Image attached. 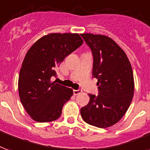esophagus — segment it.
Masks as SVG:
<instances>
[{
  "label": "esophagus",
  "mask_w": 150,
  "mask_h": 150,
  "mask_svg": "<svg viewBox=\"0 0 150 150\" xmlns=\"http://www.w3.org/2000/svg\"><path fill=\"white\" fill-rule=\"evenodd\" d=\"M73 93H74V95H79V94L82 93V90H74V91H73Z\"/></svg>",
  "instance_id": "esophagus-1"
}]
</instances>
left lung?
Instances as JSON below:
<instances>
[{"label":"left lung","mask_w":150,"mask_h":150,"mask_svg":"<svg viewBox=\"0 0 150 150\" xmlns=\"http://www.w3.org/2000/svg\"><path fill=\"white\" fill-rule=\"evenodd\" d=\"M81 36L92 51V76L97 79L98 86V95L89 94V103L81 108V116L91 126L107 128L124 116L133 99L131 64L125 52L109 36L92 33Z\"/></svg>","instance_id":"left-lung-1"}]
</instances>
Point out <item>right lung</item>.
<instances>
[{
  "mask_svg": "<svg viewBox=\"0 0 150 150\" xmlns=\"http://www.w3.org/2000/svg\"><path fill=\"white\" fill-rule=\"evenodd\" d=\"M83 44L78 33H50L39 39L26 53L18 79L20 99L33 120L48 122L60 117L73 90L51 78L55 68Z\"/></svg>",
  "mask_w": 150,
  "mask_h": 150,
  "instance_id": "1",
  "label": "right lung"
}]
</instances>
